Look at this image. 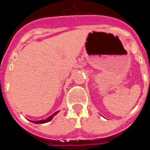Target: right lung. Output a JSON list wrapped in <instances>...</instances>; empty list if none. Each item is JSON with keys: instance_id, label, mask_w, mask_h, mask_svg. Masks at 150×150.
<instances>
[{"instance_id": "1", "label": "right lung", "mask_w": 150, "mask_h": 150, "mask_svg": "<svg viewBox=\"0 0 150 150\" xmlns=\"http://www.w3.org/2000/svg\"><path fill=\"white\" fill-rule=\"evenodd\" d=\"M59 112V111H57V112H55V113H53L52 115H51L50 116H49L48 118H46V120H39V121H31V120H29V121H30L31 122H33V123H35V124H43V123H46V122H48L51 121V120H52V118H53L54 116H55V115H56Z\"/></svg>"}]
</instances>
